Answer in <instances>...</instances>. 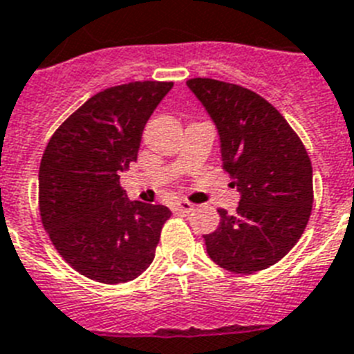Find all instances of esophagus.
<instances>
[{
	"label": "esophagus",
	"instance_id": "34e87169",
	"mask_svg": "<svg viewBox=\"0 0 354 354\" xmlns=\"http://www.w3.org/2000/svg\"><path fill=\"white\" fill-rule=\"evenodd\" d=\"M171 209H174L175 213H189L194 209V204L188 203V201H177V203H174Z\"/></svg>",
	"mask_w": 354,
	"mask_h": 354
}]
</instances>
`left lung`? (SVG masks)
Masks as SVG:
<instances>
[{"instance_id": "left-lung-1", "label": "left lung", "mask_w": 354, "mask_h": 354, "mask_svg": "<svg viewBox=\"0 0 354 354\" xmlns=\"http://www.w3.org/2000/svg\"><path fill=\"white\" fill-rule=\"evenodd\" d=\"M189 90L217 124L223 168L241 192L235 215L204 235L208 255L233 273L277 264L299 242L313 206V168L297 131L259 93L217 79L194 77Z\"/></svg>"}]
</instances>
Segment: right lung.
<instances>
[{"instance_id":"1","label":"right lung","mask_w":354,"mask_h":354,"mask_svg":"<svg viewBox=\"0 0 354 354\" xmlns=\"http://www.w3.org/2000/svg\"><path fill=\"white\" fill-rule=\"evenodd\" d=\"M171 81L110 86L50 137L39 165V213L52 244L77 273L122 284L148 270L171 212L128 201L119 174L137 160L141 136Z\"/></svg>"}]
</instances>
